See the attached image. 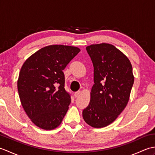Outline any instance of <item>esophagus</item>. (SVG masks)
Instances as JSON below:
<instances>
[{
	"mask_svg": "<svg viewBox=\"0 0 155 155\" xmlns=\"http://www.w3.org/2000/svg\"><path fill=\"white\" fill-rule=\"evenodd\" d=\"M80 93H81V91H77V92H75L74 94V97H79Z\"/></svg>",
	"mask_w": 155,
	"mask_h": 155,
	"instance_id": "esophagus-1",
	"label": "esophagus"
}]
</instances>
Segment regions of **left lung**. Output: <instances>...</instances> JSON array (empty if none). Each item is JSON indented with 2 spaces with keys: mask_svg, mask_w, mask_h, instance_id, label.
I'll return each instance as SVG.
<instances>
[{
  "mask_svg": "<svg viewBox=\"0 0 155 155\" xmlns=\"http://www.w3.org/2000/svg\"><path fill=\"white\" fill-rule=\"evenodd\" d=\"M94 67L91 101L83 111L84 121L94 128L108 126L126 107L134 83L130 61L113 45L86 48Z\"/></svg>",
  "mask_w": 155,
  "mask_h": 155,
  "instance_id": "left-lung-1",
  "label": "left lung"
}]
</instances>
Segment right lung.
Masks as SVG:
<instances>
[{
    "label": "right lung",
    "mask_w": 155,
    "mask_h": 155,
    "mask_svg": "<svg viewBox=\"0 0 155 155\" xmlns=\"http://www.w3.org/2000/svg\"><path fill=\"white\" fill-rule=\"evenodd\" d=\"M80 51L71 46H47L22 64L17 81L20 100L38 127L52 130L61 124L71 101L62 71Z\"/></svg>",
    "instance_id": "1"
}]
</instances>
